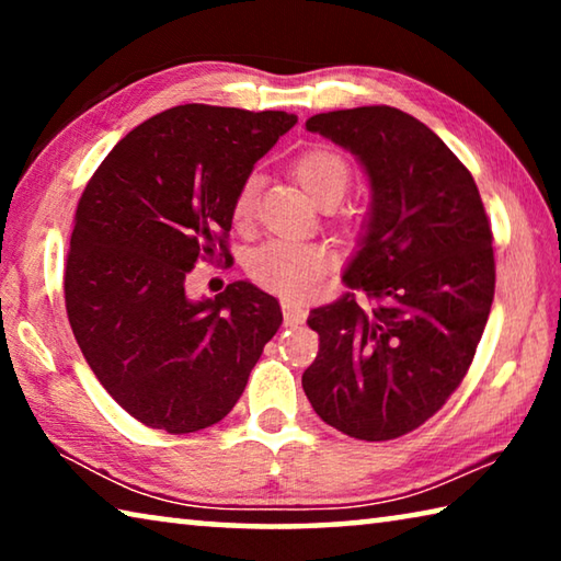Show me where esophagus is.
<instances>
[{
  "label": "esophagus",
  "instance_id": "esophagus-1",
  "mask_svg": "<svg viewBox=\"0 0 561 561\" xmlns=\"http://www.w3.org/2000/svg\"><path fill=\"white\" fill-rule=\"evenodd\" d=\"M282 311H284V327H299L304 324V319H307V311L289 299L282 301Z\"/></svg>",
  "mask_w": 561,
  "mask_h": 561
}]
</instances>
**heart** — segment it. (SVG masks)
Instances as JSON below:
<instances>
[{
  "mask_svg": "<svg viewBox=\"0 0 561 561\" xmlns=\"http://www.w3.org/2000/svg\"><path fill=\"white\" fill-rule=\"evenodd\" d=\"M291 173L307 195L317 205H334L341 201L351 183V168L344 156L329 148H311L294 158ZM260 178L250 175L242 180L232 203V217L237 225L252 220L257 207ZM331 252L324 244L297 242V240H270L254 247L247 254L244 270L264 289H272L284 297H304L331 267Z\"/></svg>",
  "mask_w": 561,
  "mask_h": 561,
  "instance_id": "1",
  "label": "heart"
}]
</instances>
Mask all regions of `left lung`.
<instances>
[{
  "mask_svg": "<svg viewBox=\"0 0 561 561\" xmlns=\"http://www.w3.org/2000/svg\"><path fill=\"white\" fill-rule=\"evenodd\" d=\"M307 130L348 150L371 185L354 294L307 324L319 354L301 376L321 421L358 440H393L438 413L460 386L495 297L492 230L478 185L453 150L408 113H317Z\"/></svg>",
  "mask_w": 561,
  "mask_h": 561,
  "instance_id": "obj_1",
  "label": "left lung"
}]
</instances>
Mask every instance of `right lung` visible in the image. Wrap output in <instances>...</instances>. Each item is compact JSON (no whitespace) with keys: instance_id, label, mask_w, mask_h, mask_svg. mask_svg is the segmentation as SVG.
<instances>
[{"instance_id":"1","label":"right lung","mask_w":561,"mask_h":561,"mask_svg":"<svg viewBox=\"0 0 561 561\" xmlns=\"http://www.w3.org/2000/svg\"><path fill=\"white\" fill-rule=\"evenodd\" d=\"M297 116L185 103L118 140L73 217L64 294L91 371L148 428L195 433L232 411L279 301L250 282L190 299L201 260L230 257L225 237L242 180Z\"/></svg>"}]
</instances>
